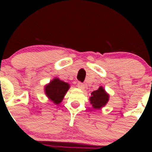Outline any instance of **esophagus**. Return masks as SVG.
Returning a JSON list of instances; mask_svg holds the SVG:
<instances>
[{
    "mask_svg": "<svg viewBox=\"0 0 152 152\" xmlns=\"http://www.w3.org/2000/svg\"><path fill=\"white\" fill-rule=\"evenodd\" d=\"M77 87H79V89H81V90H84V89H85V85L82 84V82H79V83L77 84Z\"/></svg>",
    "mask_w": 152,
    "mask_h": 152,
    "instance_id": "esophagus-1",
    "label": "esophagus"
}]
</instances>
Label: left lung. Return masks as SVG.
<instances>
[{"mask_svg":"<svg viewBox=\"0 0 152 152\" xmlns=\"http://www.w3.org/2000/svg\"><path fill=\"white\" fill-rule=\"evenodd\" d=\"M110 99V95L106 92L102 86H100L97 90L92 92L90 97V104L94 110H101L102 107L108 103Z\"/></svg>","mask_w":152,"mask_h":152,"instance_id":"1","label":"left lung"}]
</instances>
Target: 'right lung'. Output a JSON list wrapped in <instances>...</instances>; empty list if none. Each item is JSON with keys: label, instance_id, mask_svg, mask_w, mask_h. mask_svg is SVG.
Listing matches in <instances>:
<instances>
[{"label": "right lung", "instance_id": "obj_1", "mask_svg": "<svg viewBox=\"0 0 152 152\" xmlns=\"http://www.w3.org/2000/svg\"><path fill=\"white\" fill-rule=\"evenodd\" d=\"M70 85L56 77L45 86V94L53 104L58 105L62 102Z\"/></svg>", "mask_w": 152, "mask_h": 152}]
</instances>
